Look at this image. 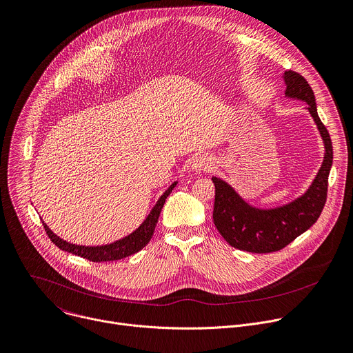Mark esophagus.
<instances>
[{"instance_id":"esophagus-1","label":"esophagus","mask_w":353,"mask_h":353,"mask_svg":"<svg viewBox=\"0 0 353 353\" xmlns=\"http://www.w3.org/2000/svg\"><path fill=\"white\" fill-rule=\"evenodd\" d=\"M212 166V159L208 157V155H198L192 159L191 162V168L194 172L196 173H201V172H205L208 170L209 168Z\"/></svg>"}]
</instances>
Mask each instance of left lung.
<instances>
[{"mask_svg":"<svg viewBox=\"0 0 353 353\" xmlns=\"http://www.w3.org/2000/svg\"><path fill=\"white\" fill-rule=\"evenodd\" d=\"M285 98L307 103L309 112L324 145L319 172L303 194L274 208H256L248 203L227 181L213 176L214 206L213 223L220 236L234 248L269 254L292 243L319 219L327 198V181L332 166L331 139L317 114L313 90L296 72L283 74Z\"/></svg>","mask_w":353,"mask_h":353,"instance_id":"8db88e82","label":"left lung"}]
</instances>
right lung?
<instances>
[{"instance_id":"obj_1","label":"right lung","mask_w":353,"mask_h":353,"mask_svg":"<svg viewBox=\"0 0 353 353\" xmlns=\"http://www.w3.org/2000/svg\"><path fill=\"white\" fill-rule=\"evenodd\" d=\"M177 181L172 183L166 191L159 196V199L157 201V203L154 205V208L151 209V212L148 213V216L145 217V220L133 231L130 232L129 236L117 240L114 243L110 244H105V245H98V247H85V245H77V244H70L65 240H62L61 237H58L57 234H54V231L43 221V225L47 231V236L51 239V241L62 251H66L69 254L77 255L80 258L88 259L91 262H109V261H119L123 258H128L130 255H134L136 252L141 251L151 240L155 225L158 223L161 210L163 208V203L166 201V198L169 196V194L172 192V190L176 187Z\"/></svg>"}]
</instances>
